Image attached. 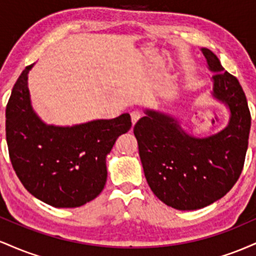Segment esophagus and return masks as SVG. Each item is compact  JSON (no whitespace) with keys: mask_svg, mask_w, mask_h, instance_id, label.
I'll use <instances>...</instances> for the list:
<instances>
[{"mask_svg":"<svg viewBox=\"0 0 256 256\" xmlns=\"http://www.w3.org/2000/svg\"><path fill=\"white\" fill-rule=\"evenodd\" d=\"M140 118V113L138 110H134L131 112V122H132V125H134L136 122H138V119Z\"/></svg>","mask_w":256,"mask_h":256,"instance_id":"esophagus-1","label":"esophagus"}]
</instances>
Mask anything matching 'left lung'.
I'll return each mask as SVG.
<instances>
[{"instance_id":"1","label":"left lung","mask_w":256,"mask_h":256,"mask_svg":"<svg viewBox=\"0 0 256 256\" xmlns=\"http://www.w3.org/2000/svg\"><path fill=\"white\" fill-rule=\"evenodd\" d=\"M213 74V96L230 110L228 125L207 138L189 136L167 114L146 110L134 128L143 171L158 200L179 210L204 208L222 198L238 180L250 131L246 94L219 58L202 48Z\"/></svg>"}]
</instances>
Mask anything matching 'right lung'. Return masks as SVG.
I'll return each mask as SVG.
<instances>
[{"label":"right lung","instance_id":"obj_1","mask_svg":"<svg viewBox=\"0 0 256 256\" xmlns=\"http://www.w3.org/2000/svg\"><path fill=\"white\" fill-rule=\"evenodd\" d=\"M14 84L6 108L10 162L31 195L56 208L80 207L104 190L106 156L116 138L130 130V114L72 128L46 125L31 107L28 73Z\"/></svg>","mask_w":256,"mask_h":256}]
</instances>
